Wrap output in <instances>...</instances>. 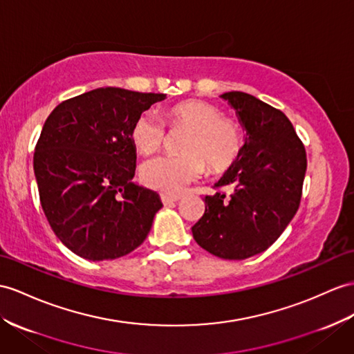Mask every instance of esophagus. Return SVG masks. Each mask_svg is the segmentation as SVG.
Returning a JSON list of instances; mask_svg holds the SVG:
<instances>
[{"label": "esophagus", "instance_id": "1", "mask_svg": "<svg viewBox=\"0 0 354 354\" xmlns=\"http://www.w3.org/2000/svg\"><path fill=\"white\" fill-rule=\"evenodd\" d=\"M160 200H162V203L165 204V205H169V204L177 203L178 200H182V196H180V195H167V194H162V195H160Z\"/></svg>", "mask_w": 354, "mask_h": 354}]
</instances>
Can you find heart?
<instances>
[{
  "mask_svg": "<svg viewBox=\"0 0 354 354\" xmlns=\"http://www.w3.org/2000/svg\"><path fill=\"white\" fill-rule=\"evenodd\" d=\"M221 111L201 100H186L169 108L165 114L172 131H187L178 156H158L145 160L141 169L144 185L167 195H176L201 178L207 167L212 174L227 171L242 151L240 127ZM132 142L142 154L156 153L167 141V127L162 120L147 111L136 117L131 129Z\"/></svg>",
  "mask_w": 354,
  "mask_h": 354,
  "instance_id": "obj_1",
  "label": "heart"
}]
</instances>
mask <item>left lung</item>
<instances>
[{
  "instance_id": "1",
  "label": "left lung",
  "mask_w": 354,
  "mask_h": 354,
  "mask_svg": "<svg viewBox=\"0 0 354 354\" xmlns=\"http://www.w3.org/2000/svg\"><path fill=\"white\" fill-rule=\"evenodd\" d=\"M246 131L236 162L205 195V212L192 227L195 242L223 260H245L266 251L295 216L306 172L304 144L282 111L242 91L221 96Z\"/></svg>"
}]
</instances>
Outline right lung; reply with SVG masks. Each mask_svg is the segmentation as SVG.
<instances>
[{
  "label": "right lung",
  "instance_id": "add662e5",
  "mask_svg": "<svg viewBox=\"0 0 354 354\" xmlns=\"http://www.w3.org/2000/svg\"><path fill=\"white\" fill-rule=\"evenodd\" d=\"M167 96L117 87L67 99L50 112L34 151L41 209L62 243L90 261L140 246L160 196L132 182L136 117Z\"/></svg>",
  "mask_w": 354,
  "mask_h": 354
}]
</instances>
